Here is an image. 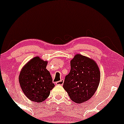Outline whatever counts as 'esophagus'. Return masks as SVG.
<instances>
[{
  "mask_svg": "<svg viewBox=\"0 0 124 124\" xmlns=\"http://www.w3.org/2000/svg\"><path fill=\"white\" fill-rule=\"evenodd\" d=\"M63 83H64V80H63V79H62V80H60V81H59L56 82L55 84H57V85H62V84H63Z\"/></svg>",
  "mask_w": 124,
  "mask_h": 124,
  "instance_id": "esophagus-1",
  "label": "esophagus"
}]
</instances>
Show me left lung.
I'll return each mask as SVG.
<instances>
[{
    "mask_svg": "<svg viewBox=\"0 0 124 124\" xmlns=\"http://www.w3.org/2000/svg\"><path fill=\"white\" fill-rule=\"evenodd\" d=\"M70 67L63 88L74 102L86 101L94 95L100 83L99 67L93 60L81 54L76 55L71 60Z\"/></svg>",
    "mask_w": 124,
    "mask_h": 124,
    "instance_id": "obj_1",
    "label": "left lung"
}]
</instances>
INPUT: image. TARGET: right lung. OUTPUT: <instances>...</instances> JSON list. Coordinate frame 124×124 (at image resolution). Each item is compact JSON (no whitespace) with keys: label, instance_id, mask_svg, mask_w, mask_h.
I'll list each match as a JSON object with an SVG mask.
<instances>
[{"label":"right lung","instance_id":"add662e5","mask_svg":"<svg viewBox=\"0 0 124 124\" xmlns=\"http://www.w3.org/2000/svg\"><path fill=\"white\" fill-rule=\"evenodd\" d=\"M47 62L36 57L21 70L19 82L25 96L34 102H42L49 97L54 87L50 73L46 67Z\"/></svg>","mask_w":124,"mask_h":124}]
</instances>
